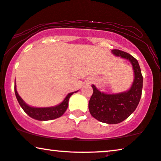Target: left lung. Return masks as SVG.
<instances>
[{
  "mask_svg": "<svg viewBox=\"0 0 161 161\" xmlns=\"http://www.w3.org/2000/svg\"><path fill=\"white\" fill-rule=\"evenodd\" d=\"M112 53L131 63L134 80L127 91L115 94L102 93L92 85L93 93L89 101V111L92 116L103 123L119 124L127 119L136 110L140 102L143 87V76L138 62L130 53L113 49Z\"/></svg>",
  "mask_w": 161,
  "mask_h": 161,
  "instance_id": "left-lung-1",
  "label": "left lung"
}]
</instances>
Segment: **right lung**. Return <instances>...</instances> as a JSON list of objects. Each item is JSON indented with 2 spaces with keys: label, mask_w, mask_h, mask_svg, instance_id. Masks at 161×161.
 I'll use <instances>...</instances> for the list:
<instances>
[{
  "label": "right lung",
  "mask_w": 161,
  "mask_h": 161,
  "mask_svg": "<svg viewBox=\"0 0 161 161\" xmlns=\"http://www.w3.org/2000/svg\"><path fill=\"white\" fill-rule=\"evenodd\" d=\"M76 92H72V93H68L65 99L61 102L58 105L54 107H49V108H34L31 107L23 101L17 91L16 85L14 82V93L18 102L24 112L29 115L32 119L38 120V121H49V120H53L57 118L62 116L65 112L68 107V101L70 96L73 93H76Z\"/></svg>",
  "instance_id": "obj_1"
}]
</instances>
